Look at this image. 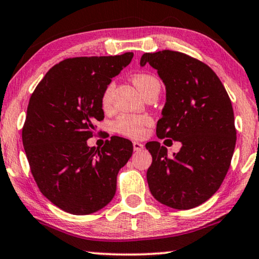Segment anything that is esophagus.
I'll list each match as a JSON object with an SVG mask.
<instances>
[{"label":"esophagus","mask_w":259,"mask_h":259,"mask_svg":"<svg viewBox=\"0 0 259 259\" xmlns=\"http://www.w3.org/2000/svg\"><path fill=\"white\" fill-rule=\"evenodd\" d=\"M133 148H134V151H137V152L143 151L144 145L141 144V143H138V141H134V143H133Z\"/></svg>","instance_id":"1"}]
</instances>
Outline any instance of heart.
I'll use <instances>...</instances> for the list:
<instances>
[{
	"instance_id": "obj_1",
	"label": "heart",
	"mask_w": 259,
	"mask_h": 259,
	"mask_svg": "<svg viewBox=\"0 0 259 259\" xmlns=\"http://www.w3.org/2000/svg\"><path fill=\"white\" fill-rule=\"evenodd\" d=\"M133 83L137 87V90L141 94L145 91L155 84H159L158 80L152 75L147 74H137L133 76ZM114 91V83H109L102 94V106L104 108L109 107L112 102V95ZM151 123V119L147 115H121L114 122V130L116 132L122 134V136L130 138H141L146 133V126Z\"/></svg>"
}]
</instances>
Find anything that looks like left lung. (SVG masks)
Returning <instances> with one entry per match:
<instances>
[{"label": "left lung", "instance_id": "8db88e82", "mask_svg": "<svg viewBox=\"0 0 259 259\" xmlns=\"http://www.w3.org/2000/svg\"><path fill=\"white\" fill-rule=\"evenodd\" d=\"M146 63L166 90L157 136L182 144L173 157L158 141L146 144L148 187L159 203L189 210L210 199L228 173L236 146L231 100L210 67L183 53H145L140 66Z\"/></svg>", "mask_w": 259, "mask_h": 259}]
</instances>
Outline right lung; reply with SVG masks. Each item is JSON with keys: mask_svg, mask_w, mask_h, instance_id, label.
I'll list each match as a JSON object with an SVG mask.
<instances>
[{"mask_svg": "<svg viewBox=\"0 0 259 259\" xmlns=\"http://www.w3.org/2000/svg\"><path fill=\"white\" fill-rule=\"evenodd\" d=\"M133 53L66 59L31 94L22 130L27 159L42 194L72 214H90L114 197L116 176L133 153L130 140L112 137L90 147L104 119L102 94L132 61Z\"/></svg>", "mask_w": 259, "mask_h": 259, "instance_id": "obj_1", "label": "right lung"}]
</instances>
